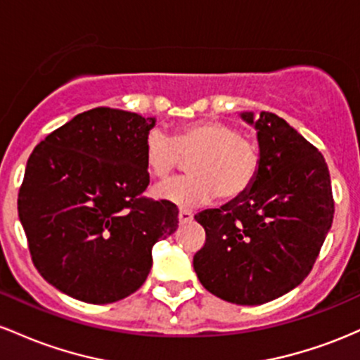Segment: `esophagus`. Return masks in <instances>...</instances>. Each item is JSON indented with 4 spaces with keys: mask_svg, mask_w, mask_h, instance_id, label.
Instances as JSON below:
<instances>
[{
    "mask_svg": "<svg viewBox=\"0 0 360 360\" xmlns=\"http://www.w3.org/2000/svg\"><path fill=\"white\" fill-rule=\"evenodd\" d=\"M192 219H193V214H192L191 211H185V209H180V212H179V221H180V224L191 223Z\"/></svg>",
    "mask_w": 360,
    "mask_h": 360,
    "instance_id": "esophagus-1",
    "label": "esophagus"
}]
</instances>
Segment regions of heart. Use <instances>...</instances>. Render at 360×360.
I'll use <instances>...</instances> for the list:
<instances>
[{
    "label": "heart",
    "instance_id": "heart-1",
    "mask_svg": "<svg viewBox=\"0 0 360 360\" xmlns=\"http://www.w3.org/2000/svg\"><path fill=\"white\" fill-rule=\"evenodd\" d=\"M188 160V176L163 181L153 188L155 199L192 209L217 195L234 200L250 191L260 172V148L238 127L217 119L181 124L173 137L151 129L143 148L149 175L165 179Z\"/></svg>",
    "mask_w": 360,
    "mask_h": 360
}]
</instances>
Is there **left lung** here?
<instances>
[{"label": "left lung", "instance_id": "8db88e82", "mask_svg": "<svg viewBox=\"0 0 360 360\" xmlns=\"http://www.w3.org/2000/svg\"><path fill=\"white\" fill-rule=\"evenodd\" d=\"M257 129L260 172L241 197L195 214L205 243L193 270L209 292L234 304H264L300 285L333 223L325 158L284 119L243 112Z\"/></svg>", "mask_w": 360, "mask_h": 360}]
</instances>
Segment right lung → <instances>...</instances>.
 Masks as SVG:
<instances>
[{"label":"right lung","instance_id":"right-lung-1","mask_svg":"<svg viewBox=\"0 0 360 360\" xmlns=\"http://www.w3.org/2000/svg\"><path fill=\"white\" fill-rule=\"evenodd\" d=\"M155 117L96 107L35 146L18 217L39 274L75 300L107 304L136 292L151 250L179 228V209L143 197V148Z\"/></svg>","mask_w":360,"mask_h":360}]
</instances>
